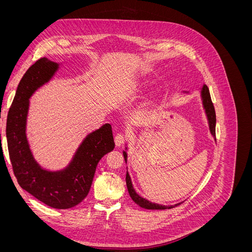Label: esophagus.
<instances>
[{
  "instance_id": "obj_1",
  "label": "esophagus",
  "mask_w": 252,
  "mask_h": 252,
  "mask_svg": "<svg viewBox=\"0 0 252 252\" xmlns=\"http://www.w3.org/2000/svg\"><path fill=\"white\" fill-rule=\"evenodd\" d=\"M127 141V136L124 133H118L114 138V142H116V145L118 147H120L121 145H123Z\"/></svg>"
}]
</instances>
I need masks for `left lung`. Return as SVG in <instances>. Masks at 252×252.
<instances>
[{
	"label": "left lung",
	"mask_w": 252,
	"mask_h": 252,
	"mask_svg": "<svg viewBox=\"0 0 252 252\" xmlns=\"http://www.w3.org/2000/svg\"><path fill=\"white\" fill-rule=\"evenodd\" d=\"M201 95H202L204 108H205L206 114H207V118H208L210 132L216 138V122H217L216 110H215V106H213V103L211 101L209 89H208L207 85L203 86V88L201 90ZM123 155H124L125 161H127V155H126L125 151L123 152ZM126 185H127L129 195L131 196V199L133 200V202L138 204L139 206H141L142 208H145V209H170V208L175 207V206L182 204V203H179V204H175V205H172V206H165V205L151 203V202L147 201L146 199H143V197L136 193L135 190L133 189L132 183H131V180H130V177H129L128 172L126 173Z\"/></svg>",
	"instance_id": "obj_1"
}]
</instances>
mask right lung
Returning <instances> with one entry per match:
<instances>
[{
    "mask_svg": "<svg viewBox=\"0 0 252 252\" xmlns=\"http://www.w3.org/2000/svg\"><path fill=\"white\" fill-rule=\"evenodd\" d=\"M58 68L57 63L46 58H41L28 68L7 116L6 138L12 170L20 186L52 208L67 209L87 196L96 165L113 150L114 141L111 125L105 124L86 136L66 169L47 171L34 161L26 138L29 97L51 79Z\"/></svg>",
    "mask_w": 252,
    "mask_h": 252,
    "instance_id": "add662e5",
    "label": "right lung"
}]
</instances>
